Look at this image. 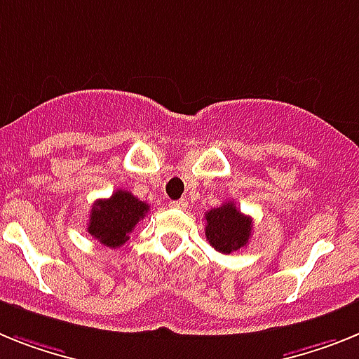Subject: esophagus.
<instances>
[{"label":"esophagus","mask_w":359,"mask_h":359,"mask_svg":"<svg viewBox=\"0 0 359 359\" xmlns=\"http://www.w3.org/2000/svg\"><path fill=\"white\" fill-rule=\"evenodd\" d=\"M171 208H175V210H186L188 208V201L186 198H179V201H173L170 202Z\"/></svg>","instance_id":"esophagus-1"}]
</instances>
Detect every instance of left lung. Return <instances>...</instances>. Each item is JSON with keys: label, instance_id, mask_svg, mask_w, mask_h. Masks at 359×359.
<instances>
[{"label": "left lung", "instance_id": "obj_1", "mask_svg": "<svg viewBox=\"0 0 359 359\" xmlns=\"http://www.w3.org/2000/svg\"><path fill=\"white\" fill-rule=\"evenodd\" d=\"M253 229L251 217L240 213L235 202H226L220 208L205 213V238L218 253L229 255L248 245Z\"/></svg>", "mask_w": 359, "mask_h": 359}]
</instances>
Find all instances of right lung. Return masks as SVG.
Segmentation results:
<instances>
[{"mask_svg": "<svg viewBox=\"0 0 359 359\" xmlns=\"http://www.w3.org/2000/svg\"><path fill=\"white\" fill-rule=\"evenodd\" d=\"M148 210L149 205L146 202L133 197L130 191L117 189L110 198L93 202L86 229L106 248H121Z\"/></svg>", "mask_w": 359, "mask_h": 359, "instance_id": "right-lung-1", "label": "right lung"}]
</instances>
